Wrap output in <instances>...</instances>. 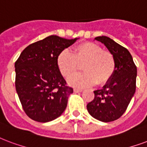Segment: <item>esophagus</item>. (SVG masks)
<instances>
[{
    "instance_id": "obj_1",
    "label": "esophagus",
    "mask_w": 147,
    "mask_h": 147,
    "mask_svg": "<svg viewBox=\"0 0 147 147\" xmlns=\"http://www.w3.org/2000/svg\"><path fill=\"white\" fill-rule=\"evenodd\" d=\"M74 91H75V93H79V92H82V89H79V88H75Z\"/></svg>"
}]
</instances>
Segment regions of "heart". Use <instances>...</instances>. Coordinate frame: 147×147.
Returning <instances> with one entry per match:
<instances>
[{
    "mask_svg": "<svg viewBox=\"0 0 147 147\" xmlns=\"http://www.w3.org/2000/svg\"><path fill=\"white\" fill-rule=\"evenodd\" d=\"M57 68L63 76L68 79L82 65L83 74L69 79V84L74 86L87 87L104 84L112 77L115 70V59L111 52L103 51L98 44L92 42L80 43L71 53L64 50L57 57Z\"/></svg>",
    "mask_w": 147,
    "mask_h": 147,
    "instance_id": "b5f03b06",
    "label": "heart"
}]
</instances>
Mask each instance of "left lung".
<instances>
[{"instance_id":"left-lung-1","label":"left lung","mask_w":147,"mask_h":147,"mask_svg":"<svg viewBox=\"0 0 147 147\" xmlns=\"http://www.w3.org/2000/svg\"><path fill=\"white\" fill-rule=\"evenodd\" d=\"M114 55L115 70L102 89L94 92V99L87 104V111L96 119L109 122L118 119L129 106L136 92L137 68L131 54L107 36L95 38Z\"/></svg>"}]
</instances>
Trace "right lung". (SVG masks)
Segmentation results:
<instances>
[{
  "mask_svg": "<svg viewBox=\"0 0 147 147\" xmlns=\"http://www.w3.org/2000/svg\"><path fill=\"white\" fill-rule=\"evenodd\" d=\"M77 40L52 35L29 45L16 61V92L24 111L32 120L48 122L65 111L73 89L66 86L57 57Z\"/></svg>",
  "mask_w": 147,
  "mask_h": 147,
  "instance_id": "1",
  "label": "right lung"
}]
</instances>
